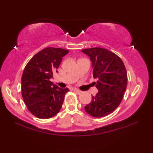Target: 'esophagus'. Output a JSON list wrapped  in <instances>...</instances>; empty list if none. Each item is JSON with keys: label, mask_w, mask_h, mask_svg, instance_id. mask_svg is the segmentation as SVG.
<instances>
[{"label": "esophagus", "mask_w": 153, "mask_h": 153, "mask_svg": "<svg viewBox=\"0 0 153 153\" xmlns=\"http://www.w3.org/2000/svg\"><path fill=\"white\" fill-rule=\"evenodd\" d=\"M74 92L76 93H77V95H80V94L82 93V91H79V90H77V89H74Z\"/></svg>", "instance_id": "1"}]
</instances>
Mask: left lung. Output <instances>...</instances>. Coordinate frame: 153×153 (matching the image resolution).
Here are the masks:
<instances>
[{"label":"left lung","mask_w":153,"mask_h":153,"mask_svg":"<svg viewBox=\"0 0 153 153\" xmlns=\"http://www.w3.org/2000/svg\"><path fill=\"white\" fill-rule=\"evenodd\" d=\"M82 51L92 61L93 76L97 79L98 89L85 110L95 118L106 116L114 111L122 100L128 83L125 65L118 55L105 48L94 47Z\"/></svg>","instance_id":"1"}]
</instances>
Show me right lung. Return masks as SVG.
Wrapping results in <instances>:
<instances>
[{
    "instance_id": "right-lung-1",
    "label": "right lung",
    "mask_w": 153,
    "mask_h": 153,
    "mask_svg": "<svg viewBox=\"0 0 153 153\" xmlns=\"http://www.w3.org/2000/svg\"><path fill=\"white\" fill-rule=\"evenodd\" d=\"M69 51L47 47L31 58L22 76V95L27 109L41 119L51 118L60 111L69 89H61L49 80Z\"/></svg>"
}]
</instances>
